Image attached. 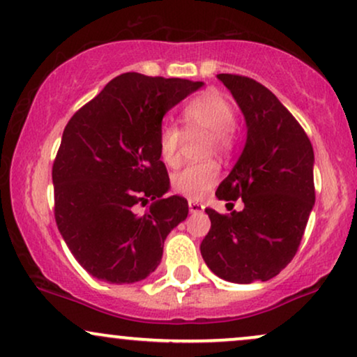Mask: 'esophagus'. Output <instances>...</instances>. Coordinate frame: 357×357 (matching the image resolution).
Returning a JSON list of instances; mask_svg holds the SVG:
<instances>
[{
	"label": "esophagus",
	"mask_w": 357,
	"mask_h": 357,
	"mask_svg": "<svg viewBox=\"0 0 357 357\" xmlns=\"http://www.w3.org/2000/svg\"><path fill=\"white\" fill-rule=\"evenodd\" d=\"M204 209L206 207L199 204V202L189 201V212H191V214H199V212H204Z\"/></svg>",
	"instance_id": "1"
}]
</instances>
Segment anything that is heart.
<instances>
[{
  "label": "heart",
  "instance_id": "heart-1",
  "mask_svg": "<svg viewBox=\"0 0 357 357\" xmlns=\"http://www.w3.org/2000/svg\"><path fill=\"white\" fill-rule=\"evenodd\" d=\"M188 135H209V151L225 153L232 145V128L236 125V112L218 90H206L189 100L181 115ZM183 132L173 123H163L158 132V150L161 160L168 166H176L179 160V145ZM219 168L215 163L191 165L173 174L171 184L176 192L189 199H201L218 183Z\"/></svg>",
  "mask_w": 357,
  "mask_h": 357
}]
</instances>
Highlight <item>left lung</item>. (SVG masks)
I'll use <instances>...</instances> for the list:
<instances>
[{"mask_svg":"<svg viewBox=\"0 0 357 357\" xmlns=\"http://www.w3.org/2000/svg\"><path fill=\"white\" fill-rule=\"evenodd\" d=\"M218 79L242 110L247 139L215 196L229 204L241 197L243 209L229 215L206 209L211 231L201 254L227 282H267L295 257L314 206L313 146L267 87L243 75L219 74Z\"/></svg>","mask_w":357,"mask_h":357,"instance_id":"8db88e82","label":"left lung"}]
</instances>
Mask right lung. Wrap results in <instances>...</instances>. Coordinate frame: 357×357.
I'll return each instance as SVG.
<instances>
[{
  "label": "right lung",
  "mask_w": 357,
  "mask_h": 357,
  "mask_svg": "<svg viewBox=\"0 0 357 357\" xmlns=\"http://www.w3.org/2000/svg\"><path fill=\"white\" fill-rule=\"evenodd\" d=\"M204 82L126 72L75 112L52 166L54 215L67 247L102 282L135 283L155 272L188 201L163 197L169 176L158 132L166 112ZM152 204L143 216L138 204Z\"/></svg>",
  "instance_id": "add662e5"
}]
</instances>
